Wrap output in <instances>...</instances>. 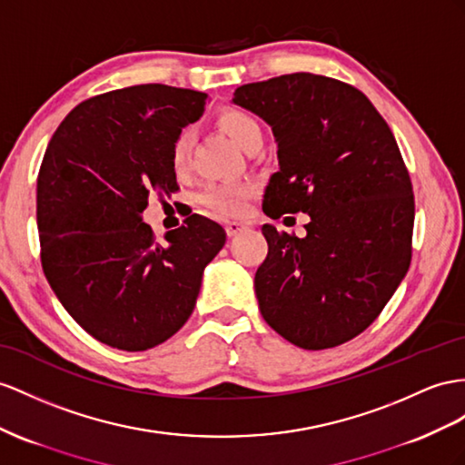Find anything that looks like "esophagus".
I'll list each match as a JSON object with an SVG mask.
<instances>
[{"label": "esophagus", "instance_id": "esophagus-1", "mask_svg": "<svg viewBox=\"0 0 465 465\" xmlns=\"http://www.w3.org/2000/svg\"><path fill=\"white\" fill-rule=\"evenodd\" d=\"M249 228L247 222H240V220H233V222H225V232H228L230 237L242 233L243 230Z\"/></svg>", "mask_w": 465, "mask_h": 465}]
</instances>
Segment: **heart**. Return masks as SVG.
Listing matches in <instances>:
<instances>
[{
	"label": "heart",
	"instance_id": "b5f03b06",
	"mask_svg": "<svg viewBox=\"0 0 465 465\" xmlns=\"http://www.w3.org/2000/svg\"><path fill=\"white\" fill-rule=\"evenodd\" d=\"M218 125L228 134L243 151L253 147L263 139V131L257 119L243 110H225L218 115ZM193 153V135L190 131H181L173 141L171 164L176 174L186 173ZM255 194V184L249 181L208 184L198 194V202L204 208L220 213V216H237L247 206L249 198Z\"/></svg>",
	"mask_w": 465,
	"mask_h": 465
}]
</instances>
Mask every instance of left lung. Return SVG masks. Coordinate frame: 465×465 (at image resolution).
Segmentation results:
<instances>
[{
    "label": "left lung",
    "instance_id": "8db88e82",
    "mask_svg": "<svg viewBox=\"0 0 465 465\" xmlns=\"http://www.w3.org/2000/svg\"><path fill=\"white\" fill-rule=\"evenodd\" d=\"M232 102L275 135L263 212L311 218L304 237L261 228L259 311L302 350L340 346L373 322L411 265L414 196L395 135L363 92L320 74L243 84Z\"/></svg>",
    "mask_w": 465,
    "mask_h": 465
}]
</instances>
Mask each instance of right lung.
<instances>
[{"label": "right lung", "instance_id": "add662e5", "mask_svg": "<svg viewBox=\"0 0 465 465\" xmlns=\"http://www.w3.org/2000/svg\"><path fill=\"white\" fill-rule=\"evenodd\" d=\"M208 96L141 84L78 104L46 147L37 181L45 277L92 338L124 351L159 346L194 311L220 223L186 218L157 243L143 212L178 190L171 147Z\"/></svg>", "mask_w": 465, "mask_h": 465}]
</instances>
